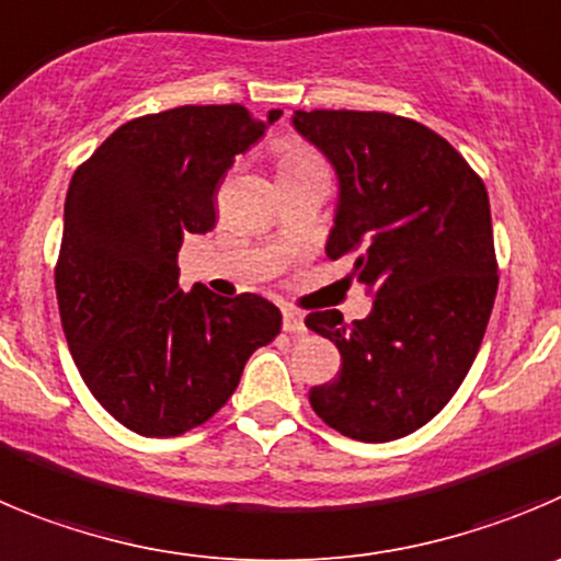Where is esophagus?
I'll use <instances>...</instances> for the list:
<instances>
[{
    "label": "esophagus",
    "mask_w": 561,
    "mask_h": 561,
    "mask_svg": "<svg viewBox=\"0 0 561 561\" xmlns=\"http://www.w3.org/2000/svg\"><path fill=\"white\" fill-rule=\"evenodd\" d=\"M282 329L290 334H305L307 327H305V316L296 310H285L282 312Z\"/></svg>",
    "instance_id": "obj_1"
}]
</instances>
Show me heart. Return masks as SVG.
Listing matches in <instances>:
<instances>
[{
    "label": "heart",
    "instance_id": "b5f03b06",
    "mask_svg": "<svg viewBox=\"0 0 561 561\" xmlns=\"http://www.w3.org/2000/svg\"><path fill=\"white\" fill-rule=\"evenodd\" d=\"M307 169H323V162L312 149L305 144L287 140L279 146V171H307Z\"/></svg>",
    "mask_w": 561,
    "mask_h": 561
}]
</instances>
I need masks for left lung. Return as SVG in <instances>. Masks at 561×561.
I'll return each mask as SVG.
<instances>
[{"instance_id": "obj_1", "label": "left lung", "mask_w": 561, "mask_h": 561, "mask_svg": "<svg viewBox=\"0 0 561 561\" xmlns=\"http://www.w3.org/2000/svg\"><path fill=\"white\" fill-rule=\"evenodd\" d=\"M337 176L327 254H354L348 279L374 298L368 318L310 312L343 368L312 387L334 432L390 443L432 421L468 376L499 290L486 187L446 138L390 113L296 110L290 118Z\"/></svg>"}]
</instances>
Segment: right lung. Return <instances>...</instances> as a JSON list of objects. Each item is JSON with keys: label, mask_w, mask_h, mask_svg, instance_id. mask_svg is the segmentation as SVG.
Listing matches in <instances>:
<instances>
[{"label": "right lung", "mask_w": 561, "mask_h": 561, "mask_svg": "<svg viewBox=\"0 0 561 561\" xmlns=\"http://www.w3.org/2000/svg\"><path fill=\"white\" fill-rule=\"evenodd\" d=\"M265 122L240 104L165 110L115 129L71 176L55 271L68 352L93 399L144 437L216 415L282 329L268 298L180 287L182 240L216 227L218 182Z\"/></svg>", "instance_id": "add662e5"}]
</instances>
